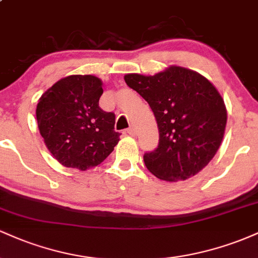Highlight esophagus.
I'll return each mask as SVG.
<instances>
[{
  "label": "esophagus",
  "mask_w": 258,
  "mask_h": 258,
  "mask_svg": "<svg viewBox=\"0 0 258 258\" xmlns=\"http://www.w3.org/2000/svg\"><path fill=\"white\" fill-rule=\"evenodd\" d=\"M126 133L128 136H132V137H135V136L137 135V132H136V128H133V127H130L128 130H126Z\"/></svg>",
  "instance_id": "esophagus-1"
}]
</instances>
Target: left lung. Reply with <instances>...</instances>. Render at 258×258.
Listing matches in <instances>:
<instances>
[{
	"label": "left lung",
	"mask_w": 258,
	"mask_h": 258,
	"mask_svg": "<svg viewBox=\"0 0 258 258\" xmlns=\"http://www.w3.org/2000/svg\"><path fill=\"white\" fill-rule=\"evenodd\" d=\"M125 82L147 100L158 122V148L143 156L148 170L167 182L200 172L217 153L226 130L220 92L199 73L176 65L153 76L127 74Z\"/></svg>",
	"instance_id": "1"
}]
</instances>
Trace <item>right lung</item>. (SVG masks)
Segmentation results:
<instances>
[{
  "label": "right lung",
  "mask_w": 258,
  "mask_h": 258,
  "mask_svg": "<svg viewBox=\"0 0 258 258\" xmlns=\"http://www.w3.org/2000/svg\"><path fill=\"white\" fill-rule=\"evenodd\" d=\"M102 85L93 75H70L38 99V130L49 152L65 167L86 171L97 166L119 143L115 114L99 108Z\"/></svg>",
  "instance_id": "add662e5"
}]
</instances>
